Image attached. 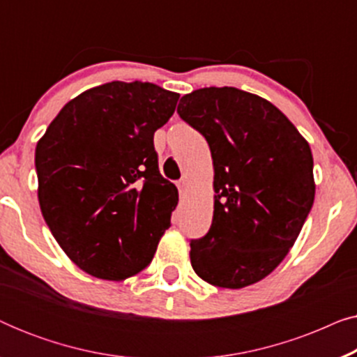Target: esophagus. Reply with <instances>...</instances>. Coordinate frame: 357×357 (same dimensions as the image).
I'll use <instances>...</instances> for the list:
<instances>
[{"label": "esophagus", "instance_id": "1", "mask_svg": "<svg viewBox=\"0 0 357 357\" xmlns=\"http://www.w3.org/2000/svg\"><path fill=\"white\" fill-rule=\"evenodd\" d=\"M187 188H188V180L187 178H182L178 182V190H180V192H185V190H187Z\"/></svg>", "mask_w": 357, "mask_h": 357}]
</instances>
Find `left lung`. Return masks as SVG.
<instances>
[{"instance_id":"1","label":"left lung","mask_w":357,"mask_h":357,"mask_svg":"<svg viewBox=\"0 0 357 357\" xmlns=\"http://www.w3.org/2000/svg\"><path fill=\"white\" fill-rule=\"evenodd\" d=\"M177 112L206 138L214 167L213 224L190 243L193 270L227 289L261 281L289 253L314 204L310 146L270 100L236 87L190 92Z\"/></svg>"}]
</instances>
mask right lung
I'll return each mask as SVG.
<instances>
[{
    "mask_svg": "<svg viewBox=\"0 0 357 357\" xmlns=\"http://www.w3.org/2000/svg\"><path fill=\"white\" fill-rule=\"evenodd\" d=\"M178 97L151 82H107L68 102L38 139L43 219L87 275L125 281L153 260L178 202L153 139Z\"/></svg>",
    "mask_w": 357,
    "mask_h": 357,
    "instance_id": "obj_1",
    "label": "right lung"
}]
</instances>
